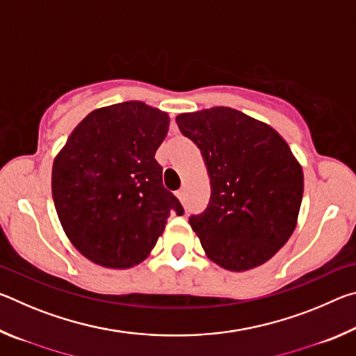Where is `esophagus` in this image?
<instances>
[{
	"instance_id": "obj_1",
	"label": "esophagus",
	"mask_w": 356,
	"mask_h": 356,
	"mask_svg": "<svg viewBox=\"0 0 356 356\" xmlns=\"http://www.w3.org/2000/svg\"><path fill=\"white\" fill-rule=\"evenodd\" d=\"M177 197L180 200V202H185V190L184 188H180L177 191Z\"/></svg>"
}]
</instances>
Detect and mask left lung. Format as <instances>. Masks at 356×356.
<instances>
[{
  "mask_svg": "<svg viewBox=\"0 0 356 356\" xmlns=\"http://www.w3.org/2000/svg\"><path fill=\"white\" fill-rule=\"evenodd\" d=\"M176 120L201 149L212 184L207 209L190 216L209 259L231 272L267 262L292 236L303 197V171L287 143L227 106Z\"/></svg>",
  "mask_w": 356,
  "mask_h": 356,
  "instance_id": "8db88e82",
  "label": "left lung"
}]
</instances>
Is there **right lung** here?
I'll list each match as a JSON object with an SVG mask.
<instances>
[{
	"label": "right lung",
	"mask_w": 356,
	"mask_h": 356,
	"mask_svg": "<svg viewBox=\"0 0 356 356\" xmlns=\"http://www.w3.org/2000/svg\"><path fill=\"white\" fill-rule=\"evenodd\" d=\"M168 114L143 102L89 113L53 163V201L64 232L89 261L108 268L143 262L171 212L184 215L163 186L155 152Z\"/></svg>",
	"instance_id": "obj_1"
}]
</instances>
